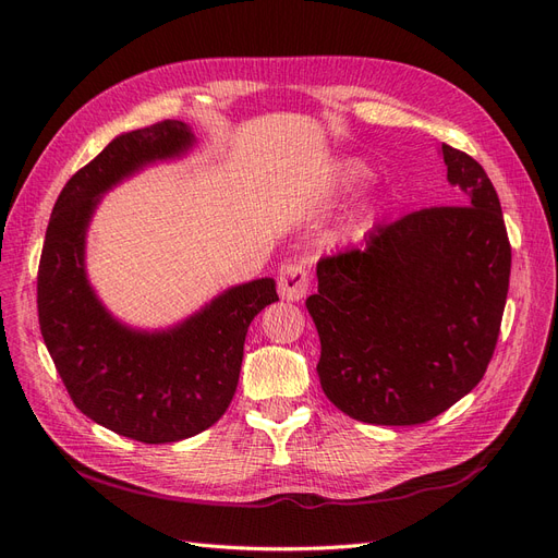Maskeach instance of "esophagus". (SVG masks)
I'll return each instance as SVG.
<instances>
[{
  "instance_id": "obj_1",
  "label": "esophagus",
  "mask_w": 558,
  "mask_h": 558,
  "mask_svg": "<svg viewBox=\"0 0 558 558\" xmlns=\"http://www.w3.org/2000/svg\"><path fill=\"white\" fill-rule=\"evenodd\" d=\"M310 278L303 262H289L280 266L278 274V294L284 301H301L307 294Z\"/></svg>"
}]
</instances>
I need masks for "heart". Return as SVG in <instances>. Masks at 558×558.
Instances as JSON below:
<instances>
[{"label":"heart","mask_w":558,"mask_h":558,"mask_svg":"<svg viewBox=\"0 0 558 558\" xmlns=\"http://www.w3.org/2000/svg\"><path fill=\"white\" fill-rule=\"evenodd\" d=\"M362 180V168L357 163H347L344 168V182L347 184H355Z\"/></svg>","instance_id":"obj_1"}]
</instances>
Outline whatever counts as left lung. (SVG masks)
<instances>
[{"label": "left lung", "mask_w": 558, "mask_h": 558, "mask_svg": "<svg viewBox=\"0 0 558 558\" xmlns=\"http://www.w3.org/2000/svg\"><path fill=\"white\" fill-rule=\"evenodd\" d=\"M460 205L378 226L365 246L322 257L305 301L322 339L319 380L344 415L424 424L470 395L495 353L511 244L490 178L442 143Z\"/></svg>", "instance_id": "obj_1"}]
</instances>
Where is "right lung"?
Listing matches in <instances>:
<instances>
[{
    "label": "right lung",
    "instance_id": "add662e5",
    "mask_svg": "<svg viewBox=\"0 0 558 558\" xmlns=\"http://www.w3.org/2000/svg\"><path fill=\"white\" fill-rule=\"evenodd\" d=\"M182 120L116 136L68 180L38 264V324L65 390L82 413L145 445L178 442L219 422L244 360L251 322L278 301L274 278L236 284L168 330L113 319L86 278L84 244L102 193L145 163L193 145Z\"/></svg>",
    "mask_w": 558,
    "mask_h": 558
}]
</instances>
